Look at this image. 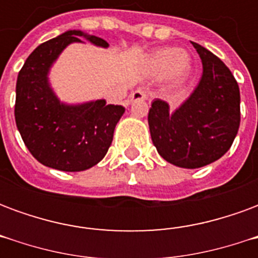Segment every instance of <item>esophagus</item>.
Returning a JSON list of instances; mask_svg holds the SVG:
<instances>
[{
    "mask_svg": "<svg viewBox=\"0 0 258 258\" xmlns=\"http://www.w3.org/2000/svg\"><path fill=\"white\" fill-rule=\"evenodd\" d=\"M149 98V94H148V91L142 90V88H138V90H135L133 94H131V101H146Z\"/></svg>",
    "mask_w": 258,
    "mask_h": 258,
    "instance_id": "34e87169",
    "label": "esophagus"
}]
</instances>
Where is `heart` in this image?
Wrapping results in <instances>:
<instances>
[{
  "label": "heart",
  "instance_id": "1",
  "mask_svg": "<svg viewBox=\"0 0 258 258\" xmlns=\"http://www.w3.org/2000/svg\"><path fill=\"white\" fill-rule=\"evenodd\" d=\"M146 72L151 76H159L164 73L168 79H184L190 70V59L182 51L173 48H160L156 49L146 58Z\"/></svg>",
  "mask_w": 258,
  "mask_h": 258
}]
</instances>
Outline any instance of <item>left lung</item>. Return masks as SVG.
<instances>
[{
  "label": "left lung",
  "mask_w": 258,
  "mask_h": 258,
  "mask_svg": "<svg viewBox=\"0 0 258 258\" xmlns=\"http://www.w3.org/2000/svg\"><path fill=\"white\" fill-rule=\"evenodd\" d=\"M203 63L194 94L173 113L155 99L148 114L153 145L174 166L198 168L224 156L240 124V94L236 80L221 59L192 42Z\"/></svg>",
  "instance_id": "obj_1"
}]
</instances>
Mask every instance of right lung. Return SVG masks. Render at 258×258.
<instances>
[{
  "mask_svg": "<svg viewBox=\"0 0 258 258\" xmlns=\"http://www.w3.org/2000/svg\"><path fill=\"white\" fill-rule=\"evenodd\" d=\"M85 37L99 47L107 42L80 30H70L33 51L16 81L15 120L22 140L38 162L60 171H83L107 153L114 127L125 112L121 105L105 99L79 106L58 101L48 85V70L70 42Z\"/></svg>",
  "mask_w": 258,
  "mask_h": 258,
  "instance_id": "right-lung-1",
  "label": "right lung"
}]
</instances>
